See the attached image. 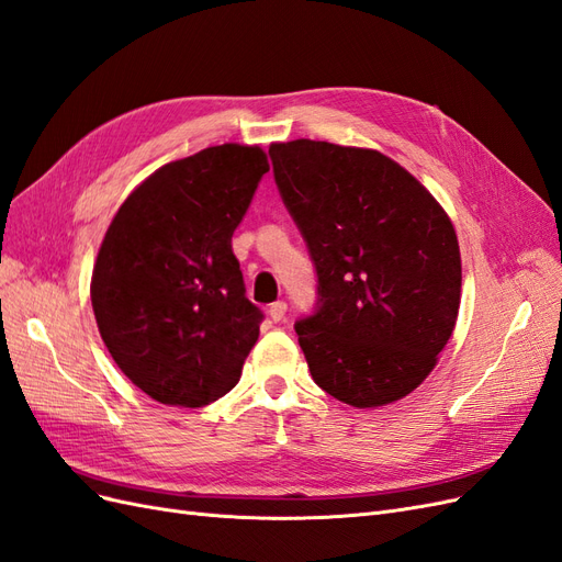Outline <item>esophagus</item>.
Listing matches in <instances>:
<instances>
[{
    "instance_id": "obj_1",
    "label": "esophagus",
    "mask_w": 562,
    "mask_h": 562,
    "mask_svg": "<svg viewBox=\"0 0 562 562\" xmlns=\"http://www.w3.org/2000/svg\"><path fill=\"white\" fill-rule=\"evenodd\" d=\"M285 310H288V304L285 302H274V304H269V318L274 321V323H279V321H283V316H285Z\"/></svg>"
}]
</instances>
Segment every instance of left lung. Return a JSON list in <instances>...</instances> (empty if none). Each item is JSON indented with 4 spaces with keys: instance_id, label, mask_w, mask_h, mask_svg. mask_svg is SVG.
<instances>
[{
    "instance_id": "8db88e82",
    "label": "left lung",
    "mask_w": 562,
    "mask_h": 562,
    "mask_svg": "<svg viewBox=\"0 0 562 562\" xmlns=\"http://www.w3.org/2000/svg\"><path fill=\"white\" fill-rule=\"evenodd\" d=\"M318 277L295 323L314 382L353 407L415 391L454 330L462 258L443 206L378 149L323 140L269 147Z\"/></svg>"
}]
</instances>
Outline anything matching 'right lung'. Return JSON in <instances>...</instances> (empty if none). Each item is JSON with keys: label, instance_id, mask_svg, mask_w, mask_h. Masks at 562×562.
Here are the masks:
<instances>
[{"label": "right lung", "instance_id": "1", "mask_svg": "<svg viewBox=\"0 0 562 562\" xmlns=\"http://www.w3.org/2000/svg\"><path fill=\"white\" fill-rule=\"evenodd\" d=\"M267 171L258 145L206 147L145 178L112 217L91 304L114 363L149 398L201 407L239 382L262 312L232 234Z\"/></svg>", "mask_w": 562, "mask_h": 562}]
</instances>
